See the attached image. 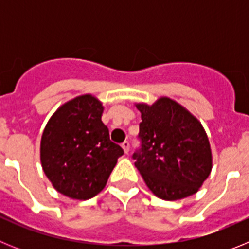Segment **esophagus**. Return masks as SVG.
Returning a JSON list of instances; mask_svg holds the SVG:
<instances>
[{"mask_svg": "<svg viewBox=\"0 0 249 249\" xmlns=\"http://www.w3.org/2000/svg\"><path fill=\"white\" fill-rule=\"evenodd\" d=\"M122 148H123V151H124V153H128V151H129V143L128 142H127V141H124V142H123L122 143Z\"/></svg>", "mask_w": 249, "mask_h": 249, "instance_id": "obj_1", "label": "esophagus"}]
</instances>
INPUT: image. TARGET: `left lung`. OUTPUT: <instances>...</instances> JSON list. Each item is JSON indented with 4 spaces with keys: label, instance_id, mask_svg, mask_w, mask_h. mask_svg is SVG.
Instances as JSON below:
<instances>
[{
    "label": "left lung",
    "instance_id": "1",
    "mask_svg": "<svg viewBox=\"0 0 249 249\" xmlns=\"http://www.w3.org/2000/svg\"><path fill=\"white\" fill-rule=\"evenodd\" d=\"M142 122L135 166L158 198L177 201L195 195L212 169V152L201 122L168 97L137 103Z\"/></svg>",
    "mask_w": 249,
    "mask_h": 249
}]
</instances>
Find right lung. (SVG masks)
<instances>
[{
  "instance_id": "add662e5",
  "label": "right lung",
  "mask_w": 249,
  "mask_h": 249,
  "mask_svg": "<svg viewBox=\"0 0 249 249\" xmlns=\"http://www.w3.org/2000/svg\"><path fill=\"white\" fill-rule=\"evenodd\" d=\"M102 112V103L94 96H78L54 112L42 133L43 172L56 191L70 198L98 195L123 155L109 140Z\"/></svg>"
}]
</instances>
